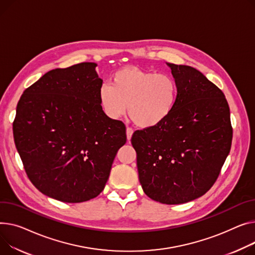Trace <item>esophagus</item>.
Instances as JSON below:
<instances>
[{
	"mask_svg": "<svg viewBox=\"0 0 255 255\" xmlns=\"http://www.w3.org/2000/svg\"><path fill=\"white\" fill-rule=\"evenodd\" d=\"M126 134H127V139L130 140L131 137H132V134H133V129L127 127V129H126Z\"/></svg>",
	"mask_w": 255,
	"mask_h": 255,
	"instance_id": "obj_1",
	"label": "esophagus"
}]
</instances>
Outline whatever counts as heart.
<instances>
[{
	"label": "heart",
	"instance_id": "obj_1",
	"mask_svg": "<svg viewBox=\"0 0 255 255\" xmlns=\"http://www.w3.org/2000/svg\"><path fill=\"white\" fill-rule=\"evenodd\" d=\"M178 86L168 74H156L135 66L117 71L111 85L98 91L101 108L111 119L121 118L127 111L132 121L141 128L163 123L175 108Z\"/></svg>",
	"mask_w": 255,
	"mask_h": 255
}]
</instances>
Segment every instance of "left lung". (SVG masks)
Masks as SVG:
<instances>
[{"label": "left lung", "instance_id": "left-lung-1", "mask_svg": "<svg viewBox=\"0 0 255 255\" xmlns=\"http://www.w3.org/2000/svg\"><path fill=\"white\" fill-rule=\"evenodd\" d=\"M166 64L178 86L174 110L160 125L135 131L139 182L163 204H183L204 195L217 179L233 138L225 94L198 70Z\"/></svg>", "mask_w": 255, "mask_h": 255}]
</instances>
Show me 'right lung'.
Segmentation results:
<instances>
[{"instance_id": "add662e5", "label": "right lung", "mask_w": 255, "mask_h": 255, "mask_svg": "<svg viewBox=\"0 0 255 255\" xmlns=\"http://www.w3.org/2000/svg\"><path fill=\"white\" fill-rule=\"evenodd\" d=\"M94 62L46 73L16 108L13 135L25 172L44 195L81 203L104 191L126 127L100 106Z\"/></svg>"}]
</instances>
